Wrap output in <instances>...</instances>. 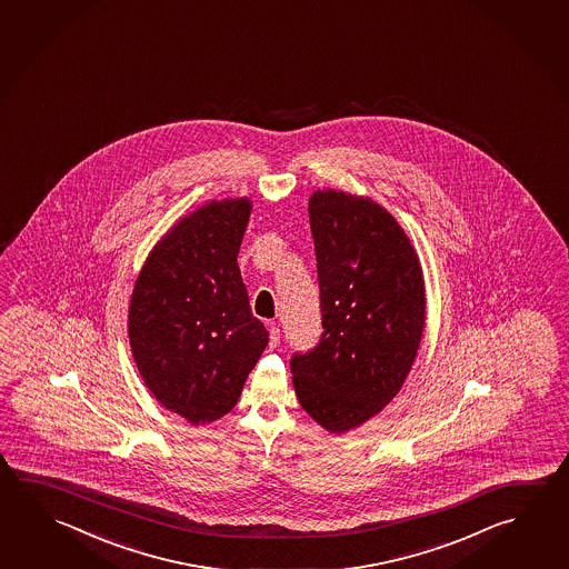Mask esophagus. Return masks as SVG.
I'll list each match as a JSON object with an SVG mask.
<instances>
[{
  "instance_id": "34e87169",
  "label": "esophagus",
  "mask_w": 569,
  "mask_h": 569,
  "mask_svg": "<svg viewBox=\"0 0 569 569\" xmlns=\"http://www.w3.org/2000/svg\"><path fill=\"white\" fill-rule=\"evenodd\" d=\"M280 328H276L273 323L270 326V348L276 349L278 346H280Z\"/></svg>"
}]
</instances>
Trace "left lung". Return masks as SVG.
<instances>
[{"mask_svg":"<svg viewBox=\"0 0 569 569\" xmlns=\"http://www.w3.org/2000/svg\"><path fill=\"white\" fill-rule=\"evenodd\" d=\"M321 338L291 356L301 408L348 431L388 406L408 378L426 321L418 256L378 203L343 191L309 198Z\"/></svg>","mask_w":569,"mask_h":569,"instance_id":"obj_1","label":"left lung"}]
</instances>
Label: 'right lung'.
<instances>
[{
	"label": "right lung",
	"mask_w": 569,
	"mask_h": 569,
	"mask_svg": "<svg viewBox=\"0 0 569 569\" xmlns=\"http://www.w3.org/2000/svg\"><path fill=\"white\" fill-rule=\"evenodd\" d=\"M250 201H211L151 251L136 281L130 343L141 378L191 423L233 409L270 341L238 268Z\"/></svg>",
	"instance_id": "right-lung-1"
}]
</instances>
